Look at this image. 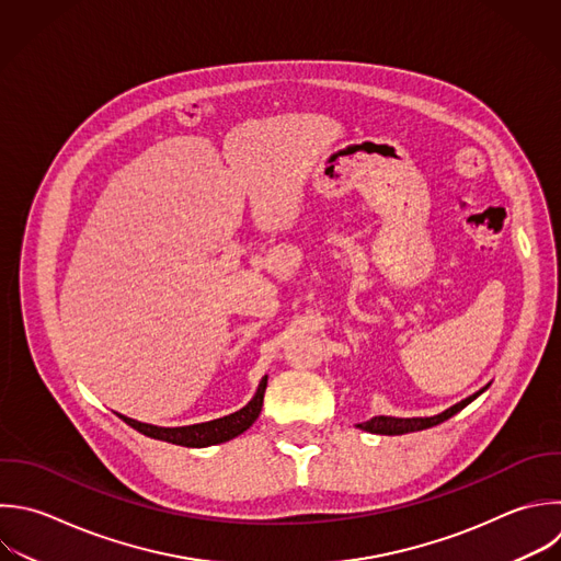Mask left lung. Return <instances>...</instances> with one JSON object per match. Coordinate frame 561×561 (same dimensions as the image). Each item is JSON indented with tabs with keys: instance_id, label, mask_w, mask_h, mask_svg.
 Returning <instances> with one entry per match:
<instances>
[{
	"instance_id": "left-lung-1",
	"label": "left lung",
	"mask_w": 561,
	"mask_h": 561,
	"mask_svg": "<svg viewBox=\"0 0 561 561\" xmlns=\"http://www.w3.org/2000/svg\"><path fill=\"white\" fill-rule=\"evenodd\" d=\"M489 388V383L484 388H480L478 392H473L471 397L462 399L460 403L447 408L445 412L436 414V416H412V419H399V416H373L370 421L366 423H357L359 430H366L370 434H388V436H394V434H408V432H419V430H427L432 425H438L443 421H447L449 416H454L456 412H460L465 405H469L478 394H482L484 390Z\"/></svg>"
}]
</instances>
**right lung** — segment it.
I'll use <instances>...</instances> for the list:
<instances>
[{
  "label": "right lung",
  "mask_w": 561,
  "mask_h": 561,
  "mask_svg": "<svg viewBox=\"0 0 561 561\" xmlns=\"http://www.w3.org/2000/svg\"><path fill=\"white\" fill-rule=\"evenodd\" d=\"M265 388H267V377L261 379L256 394L241 410H237V412H232L228 416L215 419V421L184 425V427H160V425H151V423H140V421L129 419L125 414H118V416L125 423H129L134 430L142 432L145 436H151V438H158V440H167V443H175V445H184V447H206V445L226 443V440L243 434L261 414Z\"/></svg>",
  "instance_id": "right-lung-1"
}]
</instances>
